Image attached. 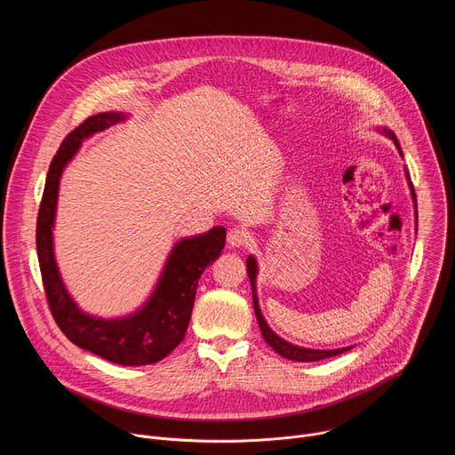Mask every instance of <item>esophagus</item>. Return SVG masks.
Wrapping results in <instances>:
<instances>
[{
	"label": "esophagus",
	"instance_id": "1",
	"mask_svg": "<svg viewBox=\"0 0 455 455\" xmlns=\"http://www.w3.org/2000/svg\"><path fill=\"white\" fill-rule=\"evenodd\" d=\"M250 235L244 228H239V227H234L228 230V235H227V241H228V246L232 248H241L248 243Z\"/></svg>",
	"mask_w": 455,
	"mask_h": 455
}]
</instances>
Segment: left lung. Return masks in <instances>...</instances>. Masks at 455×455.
I'll list each match as a JSON object with an SVG mask.
<instances>
[{
	"mask_svg": "<svg viewBox=\"0 0 455 455\" xmlns=\"http://www.w3.org/2000/svg\"><path fill=\"white\" fill-rule=\"evenodd\" d=\"M379 132L391 139L395 142V146L398 148L400 155L402 153V148L398 144V139L396 135L391 132V129L387 127H381ZM407 174V180H409V187H411V192H412V200H416V194H414V187L411 183V178H409V172ZM416 207V205H414ZM416 218H418V211H416ZM246 272H248V279H250V284H251V300H253V311H255V316H257V322H259V330H261V335L263 339L267 340V344L275 351L279 353L281 356L288 358V360H295V362H318V360H323V358H331V356H337L340 353H346L349 351L351 347H342V349H306V347H300V346H293L290 342H286L284 339H281L279 335H275L270 326L267 323L263 313H261V307H259V299H257V288H255V277H257V261L253 255H248L246 259Z\"/></svg>",
	"mask_w": 455,
	"mask_h": 455,
	"instance_id": "left-lung-1",
	"label": "left lung"
}]
</instances>
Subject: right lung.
<instances>
[{"label":"right lung","instance_id":"right-lung-1","mask_svg":"<svg viewBox=\"0 0 455 455\" xmlns=\"http://www.w3.org/2000/svg\"><path fill=\"white\" fill-rule=\"evenodd\" d=\"M125 113L106 111L86 118L62 140L55 153L37 214L36 244L43 286L59 330L70 342L118 365H149L165 358L185 337L204 270L221 255L227 230L214 227L204 235L178 241L149 300L135 313L100 318L84 313L64 286L53 255V221L59 180L84 139L125 120Z\"/></svg>","mask_w":455,"mask_h":455}]
</instances>
